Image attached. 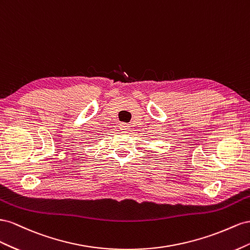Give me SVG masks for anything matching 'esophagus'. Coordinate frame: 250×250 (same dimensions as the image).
Masks as SVG:
<instances>
[{"label":"esophagus","mask_w":250,"mask_h":250,"mask_svg":"<svg viewBox=\"0 0 250 250\" xmlns=\"http://www.w3.org/2000/svg\"><path fill=\"white\" fill-rule=\"evenodd\" d=\"M120 130L123 131L124 133H129V132L131 131L130 126L127 125H125V124H121V125H120Z\"/></svg>","instance_id":"obj_1"}]
</instances>
